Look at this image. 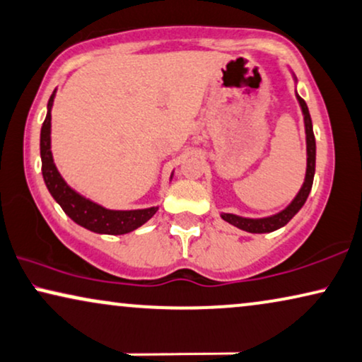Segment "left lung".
Masks as SVG:
<instances>
[{
	"mask_svg": "<svg viewBox=\"0 0 362 362\" xmlns=\"http://www.w3.org/2000/svg\"><path fill=\"white\" fill-rule=\"evenodd\" d=\"M294 78V83L298 84V78L291 71ZM296 100H298L299 106H301L303 118H304V133H306V175H304V182L299 187L298 194L294 196L293 201L286 206L284 209L278 211L276 214L264 216V218H246V216H238L233 213H221V218L224 221L233 224L239 229L246 233H255V234H264V233H273L276 229L283 228L288 224L296 214L299 213V209L303 208L306 203L309 192H311L313 181H314V171H316V139H314L313 133V121L311 115H309L306 101L298 95V89H296Z\"/></svg>",
	"mask_w": 362,
	"mask_h": 362,
	"instance_id": "8db88e82",
	"label": "left lung"
}]
</instances>
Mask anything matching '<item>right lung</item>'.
Returning a JSON list of instances; mask_svg holds the SVG:
<instances>
[{"label":"right lung","mask_w":362,"mask_h":362,"mask_svg":"<svg viewBox=\"0 0 362 362\" xmlns=\"http://www.w3.org/2000/svg\"><path fill=\"white\" fill-rule=\"evenodd\" d=\"M56 98V89L53 95L49 96L48 106H46V118L41 126L40 134V154H41V173H43L45 185L48 187L49 194L53 199L61 206V209L66 213L74 223L83 226L88 231L98 234H111V236H118V234H126L134 231L144 223L149 221L159 206H151V208L144 209H110L105 206L96 203V201L86 198L81 192H78L71 187L61 176V173L56 168L53 151H51V110H53V103ZM171 173L170 181L173 180Z\"/></svg>","instance_id":"obj_1"}]
</instances>
